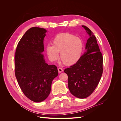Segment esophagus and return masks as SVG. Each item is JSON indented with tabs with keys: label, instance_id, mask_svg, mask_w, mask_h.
<instances>
[{
	"label": "esophagus",
	"instance_id": "obj_1",
	"mask_svg": "<svg viewBox=\"0 0 121 121\" xmlns=\"http://www.w3.org/2000/svg\"><path fill=\"white\" fill-rule=\"evenodd\" d=\"M58 73H60L63 72V69L61 68H59L58 69Z\"/></svg>",
	"mask_w": 121,
	"mask_h": 121
}]
</instances>
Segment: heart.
<instances>
[{
	"mask_svg": "<svg viewBox=\"0 0 121 121\" xmlns=\"http://www.w3.org/2000/svg\"><path fill=\"white\" fill-rule=\"evenodd\" d=\"M84 48V42L81 38L69 33H62L53 38L52 45H47L46 50L51 61L56 60L60 52V57L64 63L72 65L81 58Z\"/></svg>",
	"mask_w": 121,
	"mask_h": 121,
	"instance_id": "b5f03b06",
	"label": "heart"
}]
</instances>
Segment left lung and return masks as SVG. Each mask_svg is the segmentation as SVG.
Segmentation results:
<instances>
[{
  "instance_id": "8db88e82",
  "label": "left lung",
  "mask_w": 121,
  "mask_h": 121,
  "mask_svg": "<svg viewBox=\"0 0 121 121\" xmlns=\"http://www.w3.org/2000/svg\"><path fill=\"white\" fill-rule=\"evenodd\" d=\"M89 36L86 52L80 60L64 72L68 76V87L73 95L79 98L88 97L95 89L103 73V57L96 38L90 29L82 26Z\"/></svg>"
}]
</instances>
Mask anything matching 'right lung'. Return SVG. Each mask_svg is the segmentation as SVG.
<instances>
[{
  "label": "right lung",
  "instance_id": "1",
  "mask_svg": "<svg viewBox=\"0 0 121 121\" xmlns=\"http://www.w3.org/2000/svg\"><path fill=\"white\" fill-rule=\"evenodd\" d=\"M46 32L38 27L29 29L18 43L14 56L18 84L25 96L36 102L48 96L52 81L58 75L56 65L46 64L42 54Z\"/></svg>",
  "mask_w": 121,
  "mask_h": 121
}]
</instances>
